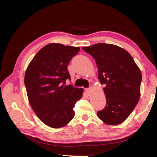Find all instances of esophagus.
I'll return each instance as SVG.
<instances>
[{
	"mask_svg": "<svg viewBox=\"0 0 157 157\" xmlns=\"http://www.w3.org/2000/svg\"><path fill=\"white\" fill-rule=\"evenodd\" d=\"M86 94H87L88 96L90 95L91 93H92V88L86 89Z\"/></svg>",
	"mask_w": 157,
	"mask_h": 157,
	"instance_id": "34e87169",
	"label": "esophagus"
}]
</instances>
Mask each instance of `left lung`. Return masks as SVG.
Masks as SVG:
<instances>
[{"label": "left lung", "mask_w": 157, "mask_h": 157, "mask_svg": "<svg viewBox=\"0 0 157 157\" xmlns=\"http://www.w3.org/2000/svg\"><path fill=\"white\" fill-rule=\"evenodd\" d=\"M94 59L98 79L106 104L98 111V118L109 125L125 121L137 105L140 96L142 73L131 55L117 45L98 43L83 47Z\"/></svg>", "instance_id": "obj_1"}]
</instances>
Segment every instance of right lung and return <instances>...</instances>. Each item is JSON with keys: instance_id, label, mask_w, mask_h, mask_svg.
I'll return each instance as SVG.
<instances>
[{"instance_id": "obj_1", "label": "right lung", "mask_w": 157, "mask_h": 157, "mask_svg": "<svg viewBox=\"0 0 157 157\" xmlns=\"http://www.w3.org/2000/svg\"><path fill=\"white\" fill-rule=\"evenodd\" d=\"M79 47L51 43L37 52L28 65L24 82L28 101L41 121L52 128H60L71 121L76 102L84 89L65 86L71 77L69 61Z\"/></svg>"}]
</instances>
